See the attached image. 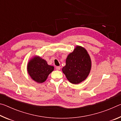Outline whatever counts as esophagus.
Wrapping results in <instances>:
<instances>
[{"label":"esophagus","instance_id":"esophagus-1","mask_svg":"<svg viewBox=\"0 0 121 121\" xmlns=\"http://www.w3.org/2000/svg\"><path fill=\"white\" fill-rule=\"evenodd\" d=\"M61 69V67L60 66H56V69L57 70H60Z\"/></svg>","mask_w":121,"mask_h":121}]
</instances>
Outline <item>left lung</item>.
<instances>
[{
  "label": "left lung",
  "mask_w": 121,
  "mask_h": 121,
  "mask_svg": "<svg viewBox=\"0 0 121 121\" xmlns=\"http://www.w3.org/2000/svg\"><path fill=\"white\" fill-rule=\"evenodd\" d=\"M92 62L90 55L83 47L76 46L68 55L62 72L71 83L77 84L85 80L91 69Z\"/></svg>",
  "instance_id": "left-lung-1"
}]
</instances>
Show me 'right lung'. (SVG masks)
I'll return each mask as SVG.
<instances>
[{
  "mask_svg": "<svg viewBox=\"0 0 121 121\" xmlns=\"http://www.w3.org/2000/svg\"><path fill=\"white\" fill-rule=\"evenodd\" d=\"M54 69V67L48 65L45 60L38 56H35L30 59L26 67L29 75L38 83L44 82Z\"/></svg>",
  "mask_w": 121,
  "mask_h": 121,
  "instance_id": "obj_1",
  "label": "right lung"
}]
</instances>
